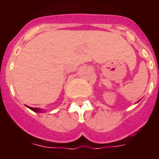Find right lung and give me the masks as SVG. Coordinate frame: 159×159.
I'll use <instances>...</instances> for the list:
<instances>
[{
	"label": "right lung",
	"mask_w": 159,
	"mask_h": 159,
	"mask_svg": "<svg viewBox=\"0 0 159 159\" xmlns=\"http://www.w3.org/2000/svg\"><path fill=\"white\" fill-rule=\"evenodd\" d=\"M29 108H30L31 110L33 111H36V112H40L41 111V110H40V109H38V108L36 107H28Z\"/></svg>",
	"instance_id": "add662e5"
}]
</instances>
